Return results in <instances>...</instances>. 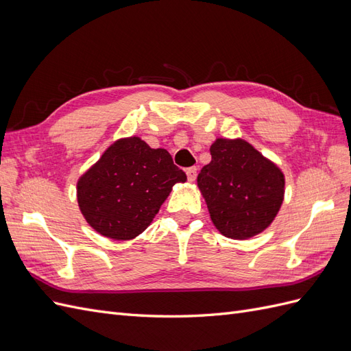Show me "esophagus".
<instances>
[{"label":"esophagus","mask_w":351,"mask_h":351,"mask_svg":"<svg viewBox=\"0 0 351 351\" xmlns=\"http://www.w3.org/2000/svg\"><path fill=\"white\" fill-rule=\"evenodd\" d=\"M186 174H187V178L189 182H195L196 180V176H197V168L196 167H190L186 169Z\"/></svg>","instance_id":"obj_1"}]
</instances>
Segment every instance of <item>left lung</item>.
<instances>
[{
    "label": "left lung",
    "instance_id": "left-lung-1",
    "mask_svg": "<svg viewBox=\"0 0 351 351\" xmlns=\"http://www.w3.org/2000/svg\"><path fill=\"white\" fill-rule=\"evenodd\" d=\"M210 156L197 176V186L214 226L236 240L259 234L282 204L281 169L241 139H217Z\"/></svg>",
    "mask_w": 351,
    "mask_h": 351
}]
</instances>
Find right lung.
I'll list each match as a JSON object with an SVG mask.
<instances>
[{
  "label": "right lung",
  "instance_id": "obj_1",
  "mask_svg": "<svg viewBox=\"0 0 351 351\" xmlns=\"http://www.w3.org/2000/svg\"><path fill=\"white\" fill-rule=\"evenodd\" d=\"M186 180L165 149L129 137L112 143L80 177L77 202L99 234L130 240L151 224L173 186Z\"/></svg>",
  "mask_w": 351,
  "mask_h": 351
}]
</instances>
